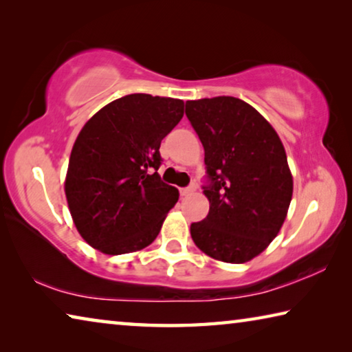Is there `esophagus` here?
<instances>
[{"label":"esophagus","mask_w":352,"mask_h":352,"mask_svg":"<svg viewBox=\"0 0 352 352\" xmlns=\"http://www.w3.org/2000/svg\"><path fill=\"white\" fill-rule=\"evenodd\" d=\"M195 189H197V184L192 183V184H190V186H188V188H182V189H180V194H182V195H189V194H192Z\"/></svg>","instance_id":"1"}]
</instances>
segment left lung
<instances>
[{
	"label": "left lung",
	"mask_w": 352,
	"mask_h": 352,
	"mask_svg": "<svg viewBox=\"0 0 352 352\" xmlns=\"http://www.w3.org/2000/svg\"><path fill=\"white\" fill-rule=\"evenodd\" d=\"M205 148L210 212L190 223L205 254L243 264L264 252L287 216L294 180L281 140L252 105L233 96L188 100Z\"/></svg>",
	"instance_id": "8db88e82"
}]
</instances>
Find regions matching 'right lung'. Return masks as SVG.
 <instances>
[{
	"mask_svg": "<svg viewBox=\"0 0 352 352\" xmlns=\"http://www.w3.org/2000/svg\"><path fill=\"white\" fill-rule=\"evenodd\" d=\"M184 113L180 99L135 93L100 109L80 130L65 194L85 242L105 254L146 248L178 200L158 175L160 144Z\"/></svg>",
	"mask_w": 352,
	"mask_h": 352,
	"instance_id": "obj_1",
	"label": "right lung"
}]
</instances>
